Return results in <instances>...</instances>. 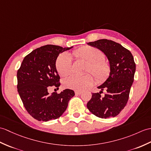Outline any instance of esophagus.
Returning <instances> with one entry per match:
<instances>
[{"mask_svg":"<svg viewBox=\"0 0 151 151\" xmlns=\"http://www.w3.org/2000/svg\"><path fill=\"white\" fill-rule=\"evenodd\" d=\"M82 94L81 91H75V94H77V95H80V94Z\"/></svg>","mask_w":151,"mask_h":151,"instance_id":"1","label":"esophagus"}]
</instances>
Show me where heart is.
Listing matches in <instances>:
<instances>
[{
	"mask_svg": "<svg viewBox=\"0 0 151 151\" xmlns=\"http://www.w3.org/2000/svg\"><path fill=\"white\" fill-rule=\"evenodd\" d=\"M73 55L81 60L87 63L86 72L91 73L97 81L103 82L110 75L111 66L105 60V55L96 47L85 46L74 51ZM56 69L62 76L69 75L72 71V59L67 52L60 55L56 60ZM65 87L75 91H83L93 84V78L90 75L80 76L71 75L63 81Z\"/></svg>",
	"mask_w": 151,
	"mask_h": 151,
	"instance_id": "b5f03b06",
	"label": "heart"
}]
</instances>
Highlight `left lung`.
I'll list each match as a JSON object with an SVG mask.
<instances>
[{"instance_id":"left-lung-1","label":"left lung","mask_w":151,"mask_h":151,"mask_svg":"<svg viewBox=\"0 0 151 151\" xmlns=\"http://www.w3.org/2000/svg\"><path fill=\"white\" fill-rule=\"evenodd\" d=\"M87 44L99 49L106 55L111 73L106 81L98 87L100 92L92 93L87 107L97 117H115L127 103L136 71L134 58L130 51L113 40L100 39ZM104 90L107 93L101 97Z\"/></svg>"}]
</instances>
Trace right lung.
<instances>
[{
	"instance_id": "1",
	"label": "right lung",
	"mask_w": 151,
	"mask_h": 151,
	"mask_svg": "<svg viewBox=\"0 0 151 151\" xmlns=\"http://www.w3.org/2000/svg\"><path fill=\"white\" fill-rule=\"evenodd\" d=\"M45 45L24 57L17 71V89L24 106L38 121L55 120L64 113L69 100L75 95L71 89L50 94L48 89L60 85L56 69L60 53L72 48Z\"/></svg>"
}]
</instances>
